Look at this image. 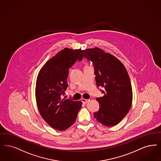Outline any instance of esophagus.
Listing matches in <instances>:
<instances>
[{"instance_id":"1","label":"esophagus","mask_w":161,"mask_h":161,"mask_svg":"<svg viewBox=\"0 0 161 161\" xmlns=\"http://www.w3.org/2000/svg\"><path fill=\"white\" fill-rule=\"evenodd\" d=\"M89 101H90L89 99H84V98L81 99V101H82V103H83L84 104H86V103H87Z\"/></svg>"}]
</instances>
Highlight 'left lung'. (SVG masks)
Instances as JSON below:
<instances>
[{"instance_id": "8db88e82", "label": "left lung", "mask_w": 161, "mask_h": 161, "mask_svg": "<svg viewBox=\"0 0 161 161\" xmlns=\"http://www.w3.org/2000/svg\"><path fill=\"white\" fill-rule=\"evenodd\" d=\"M83 57L93 62L97 86L105 89L103 97L97 98L100 108L94 117L105 126L116 125L128 114L132 103L128 72L117 58L99 48L84 50L79 60Z\"/></svg>"}]
</instances>
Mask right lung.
Wrapping results in <instances>:
<instances>
[{"instance_id":"obj_1","label":"right lung","mask_w":161,"mask_h":161,"mask_svg":"<svg viewBox=\"0 0 161 161\" xmlns=\"http://www.w3.org/2000/svg\"><path fill=\"white\" fill-rule=\"evenodd\" d=\"M83 50L65 48L47 61L39 72L35 97L39 113L53 128L64 130L76 120L82 103L66 99L64 91L68 85L70 68Z\"/></svg>"}]
</instances>
